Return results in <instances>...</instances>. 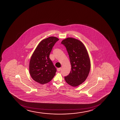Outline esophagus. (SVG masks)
Wrapping results in <instances>:
<instances>
[{
  "instance_id": "esophagus-1",
  "label": "esophagus",
  "mask_w": 120,
  "mask_h": 120,
  "mask_svg": "<svg viewBox=\"0 0 120 120\" xmlns=\"http://www.w3.org/2000/svg\"><path fill=\"white\" fill-rule=\"evenodd\" d=\"M61 68H58L57 69V71H60V70H61Z\"/></svg>"
}]
</instances>
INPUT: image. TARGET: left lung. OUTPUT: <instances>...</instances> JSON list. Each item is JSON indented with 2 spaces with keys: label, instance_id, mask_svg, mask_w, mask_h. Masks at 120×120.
<instances>
[{
  "label": "left lung",
  "instance_id": "1",
  "mask_svg": "<svg viewBox=\"0 0 120 120\" xmlns=\"http://www.w3.org/2000/svg\"><path fill=\"white\" fill-rule=\"evenodd\" d=\"M61 44L66 48L71 66L65 80L71 86H77L85 81L90 72V60L87 51L81 42L73 38L64 39Z\"/></svg>",
  "mask_w": 120,
  "mask_h": 120
}]
</instances>
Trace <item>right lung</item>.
Segmentation results:
<instances>
[{
  "label": "right lung",
  "instance_id": "obj_1",
  "mask_svg": "<svg viewBox=\"0 0 120 120\" xmlns=\"http://www.w3.org/2000/svg\"><path fill=\"white\" fill-rule=\"evenodd\" d=\"M59 39L50 37L38 44L31 56L29 65L32 78L41 84L50 82L55 76L57 69L49 58L54 45Z\"/></svg>",
  "mask_w": 120,
  "mask_h": 120
}]
</instances>
